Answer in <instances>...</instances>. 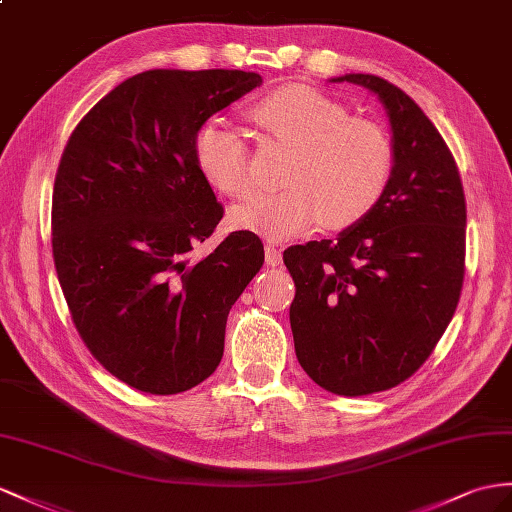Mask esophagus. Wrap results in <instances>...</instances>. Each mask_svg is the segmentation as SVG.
Returning <instances> with one entry per match:
<instances>
[{"instance_id":"34e87169","label":"esophagus","mask_w":512,"mask_h":512,"mask_svg":"<svg viewBox=\"0 0 512 512\" xmlns=\"http://www.w3.org/2000/svg\"><path fill=\"white\" fill-rule=\"evenodd\" d=\"M266 264L279 266L281 264V251L274 244H266Z\"/></svg>"}]
</instances>
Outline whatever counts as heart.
Instances as JSON below:
<instances>
[{
	"label": "heart",
	"mask_w": 512,
	"mask_h": 512,
	"mask_svg": "<svg viewBox=\"0 0 512 512\" xmlns=\"http://www.w3.org/2000/svg\"><path fill=\"white\" fill-rule=\"evenodd\" d=\"M264 134L290 149L281 192L231 209L238 229L285 240L324 222L342 231L368 216L391 173V142L381 125L303 84H283L248 108ZM194 162L216 192L240 199L253 188L251 153L233 129L207 121L194 136Z\"/></svg>",
	"instance_id": "heart-1"
}]
</instances>
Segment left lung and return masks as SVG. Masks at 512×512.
Instances as JSON below:
<instances>
[{
  "label": "left lung",
  "mask_w": 512,
  "mask_h": 512,
  "mask_svg": "<svg viewBox=\"0 0 512 512\" xmlns=\"http://www.w3.org/2000/svg\"><path fill=\"white\" fill-rule=\"evenodd\" d=\"M378 97L393 166L376 207L337 240L290 246L283 261L303 370L337 396L400 385L435 350L465 274L467 209L448 144L417 103L383 77L348 73Z\"/></svg>",
  "instance_id": "8db88e82"
}]
</instances>
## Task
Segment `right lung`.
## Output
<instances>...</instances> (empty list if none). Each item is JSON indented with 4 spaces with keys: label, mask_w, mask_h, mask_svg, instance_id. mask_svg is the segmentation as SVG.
Masks as SVG:
<instances>
[{
    "label": "right lung",
    "mask_w": 512,
    "mask_h": 512,
    "mask_svg": "<svg viewBox=\"0 0 512 512\" xmlns=\"http://www.w3.org/2000/svg\"><path fill=\"white\" fill-rule=\"evenodd\" d=\"M261 82L251 71H144L64 147L51 203L58 281L88 350L129 387L170 396L212 376L229 309L264 266L251 231L192 253L222 218L194 162L196 131Z\"/></svg>",
    "instance_id": "add662e5"
}]
</instances>
